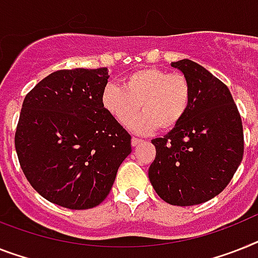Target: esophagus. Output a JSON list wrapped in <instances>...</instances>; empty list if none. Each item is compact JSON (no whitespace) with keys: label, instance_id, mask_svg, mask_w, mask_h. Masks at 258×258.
Segmentation results:
<instances>
[{"label":"esophagus","instance_id":"esophagus-1","mask_svg":"<svg viewBox=\"0 0 258 258\" xmlns=\"http://www.w3.org/2000/svg\"><path fill=\"white\" fill-rule=\"evenodd\" d=\"M141 140L140 138H132V146H137V145L141 144Z\"/></svg>","mask_w":258,"mask_h":258}]
</instances>
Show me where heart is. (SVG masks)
Wrapping results in <instances>:
<instances>
[{"mask_svg": "<svg viewBox=\"0 0 258 258\" xmlns=\"http://www.w3.org/2000/svg\"><path fill=\"white\" fill-rule=\"evenodd\" d=\"M190 97L186 76L145 67L125 76L122 87L108 84L101 93V104L124 126L132 124L141 105L144 113L134 121L133 131L149 134L159 126L170 131L179 124L188 109Z\"/></svg>", "mask_w": 258, "mask_h": 258, "instance_id": "1", "label": "heart"}]
</instances>
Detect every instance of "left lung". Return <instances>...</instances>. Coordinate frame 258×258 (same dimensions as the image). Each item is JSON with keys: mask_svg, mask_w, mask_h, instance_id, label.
<instances>
[{"mask_svg": "<svg viewBox=\"0 0 258 258\" xmlns=\"http://www.w3.org/2000/svg\"><path fill=\"white\" fill-rule=\"evenodd\" d=\"M190 83V105L163 138H154L149 179L172 206L210 201L231 182L244 154L241 117L228 87L188 59L172 61Z\"/></svg>", "mask_w": 258, "mask_h": 258, "instance_id": "left-lung-1", "label": "left lung"}]
</instances>
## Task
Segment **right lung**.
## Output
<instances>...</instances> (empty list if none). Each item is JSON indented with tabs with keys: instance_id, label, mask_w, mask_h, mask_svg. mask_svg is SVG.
<instances>
[{
	"instance_id": "obj_1",
	"label": "right lung",
	"mask_w": 258,
	"mask_h": 258,
	"mask_svg": "<svg viewBox=\"0 0 258 258\" xmlns=\"http://www.w3.org/2000/svg\"><path fill=\"white\" fill-rule=\"evenodd\" d=\"M108 68L60 70L26 95L16 132L23 174L39 195L70 210L108 197L132 153L131 134L104 109Z\"/></svg>"
}]
</instances>
